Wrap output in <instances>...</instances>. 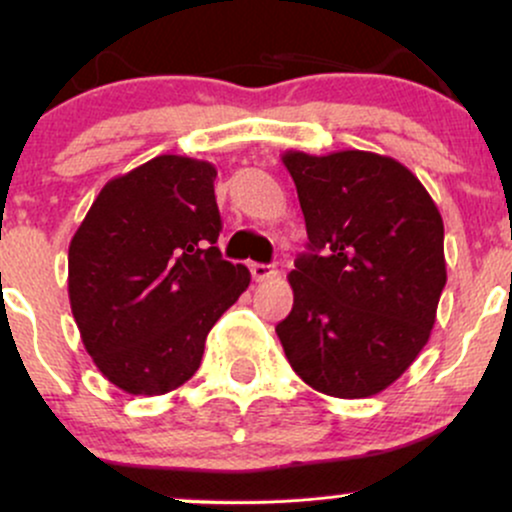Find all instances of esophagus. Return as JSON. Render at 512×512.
I'll return each instance as SVG.
<instances>
[{"label":"esophagus","instance_id":"obj_1","mask_svg":"<svg viewBox=\"0 0 512 512\" xmlns=\"http://www.w3.org/2000/svg\"><path fill=\"white\" fill-rule=\"evenodd\" d=\"M250 272H252V279H255V281H264V279H269V276H274L276 269L272 267V264L252 262L250 264Z\"/></svg>","mask_w":512,"mask_h":512}]
</instances>
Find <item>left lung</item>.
Wrapping results in <instances>:
<instances>
[{
    "mask_svg": "<svg viewBox=\"0 0 512 512\" xmlns=\"http://www.w3.org/2000/svg\"><path fill=\"white\" fill-rule=\"evenodd\" d=\"M296 182L308 250L276 325L286 358L325 395L383 392L424 349L445 289L443 219L419 178L390 156H281Z\"/></svg>",
    "mask_w": 512,
    "mask_h": 512,
    "instance_id": "8db88e82",
    "label": "left lung"
}]
</instances>
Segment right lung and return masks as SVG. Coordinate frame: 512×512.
Listing matches in <instances>:
<instances>
[{
    "instance_id": "right-lung-1",
    "label": "right lung",
    "mask_w": 512,
    "mask_h": 512,
    "mask_svg": "<svg viewBox=\"0 0 512 512\" xmlns=\"http://www.w3.org/2000/svg\"><path fill=\"white\" fill-rule=\"evenodd\" d=\"M216 168L156 156L110 180L69 245V303L98 370L129 395L197 373L216 320L250 272L221 257Z\"/></svg>"
}]
</instances>
